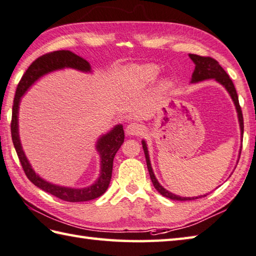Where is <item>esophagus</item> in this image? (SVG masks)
<instances>
[{
  "instance_id": "1",
  "label": "esophagus",
  "mask_w": 256,
  "mask_h": 256,
  "mask_svg": "<svg viewBox=\"0 0 256 256\" xmlns=\"http://www.w3.org/2000/svg\"><path fill=\"white\" fill-rule=\"evenodd\" d=\"M126 132L129 136H139L144 132V127L137 122H132L127 126Z\"/></svg>"
}]
</instances>
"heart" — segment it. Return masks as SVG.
<instances>
[{
  "label": "heart",
  "mask_w": 256,
  "mask_h": 256,
  "mask_svg": "<svg viewBox=\"0 0 256 256\" xmlns=\"http://www.w3.org/2000/svg\"><path fill=\"white\" fill-rule=\"evenodd\" d=\"M159 68L155 64L134 66L128 74V82L132 86H144L154 82L159 74Z\"/></svg>",
  "instance_id": "obj_1"
}]
</instances>
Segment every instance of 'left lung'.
<instances>
[{
    "label": "left lung",
    "instance_id": "8db88e82",
    "mask_svg": "<svg viewBox=\"0 0 256 256\" xmlns=\"http://www.w3.org/2000/svg\"><path fill=\"white\" fill-rule=\"evenodd\" d=\"M190 58L192 60V62L195 64V70L192 72V84H196L200 82V81L207 80V79H215L218 82H220L222 86H225V89L228 90V92L230 94V98L233 99L234 104L236 107V112H238V122H240V134H243L244 132V122H243V114H242V109H240V106L238 102V94H236V89L234 86L233 81L230 80V76L226 74L225 70L222 68L220 64L218 61L210 56H200L197 54H190ZM142 148H144V156H146V162H147V167H148V172L149 175H150V180L152 182L154 187L160 192L162 196L167 197V198H170L174 200H196L198 197H180L177 196L172 192H168L165 190L160 184H159L158 180H156L155 174L152 172V168L150 165V159H149L148 155V149H147V144L142 140ZM240 150H242V147H240ZM206 196V195H204Z\"/></svg>",
    "mask_w": 256,
    "mask_h": 256
}]
</instances>
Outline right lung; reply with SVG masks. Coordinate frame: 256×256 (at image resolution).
Listing matches in <instances>:
<instances>
[{
    "label": "right lung",
    "instance_id": "1",
    "mask_svg": "<svg viewBox=\"0 0 256 256\" xmlns=\"http://www.w3.org/2000/svg\"><path fill=\"white\" fill-rule=\"evenodd\" d=\"M64 68H74L84 72H89L91 70L88 61H86L81 56H76L74 52L68 50H60L46 53V54L38 56L36 60L32 62L26 71V74L21 78L16 91V97H14L12 108L11 134L18 157L20 159L23 170L26 172V177L30 180V182H33L36 187L41 188L42 190L49 192V194L58 197V198L76 203V202H86L94 200L107 190L110 184V180H112L114 158L116 152H118V149L124 142V132L122 124H118L112 132H109L107 134L99 138V140L97 142V147L96 148L99 152L101 158V172L99 178L94 185L86 188L62 187L48 182L36 175V172L32 170L30 162H28L26 155H24V152L20 142V137H18V104H20V100L24 92L38 78L49 74V72Z\"/></svg>",
    "mask_w": 256,
    "mask_h": 256
}]
</instances>
